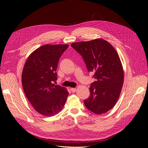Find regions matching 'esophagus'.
Listing matches in <instances>:
<instances>
[{
	"mask_svg": "<svg viewBox=\"0 0 148 148\" xmlns=\"http://www.w3.org/2000/svg\"><path fill=\"white\" fill-rule=\"evenodd\" d=\"M71 90L73 92H75L76 91H77V89L75 88H71Z\"/></svg>",
	"mask_w": 148,
	"mask_h": 148,
	"instance_id": "esophagus-1",
	"label": "esophagus"
}]
</instances>
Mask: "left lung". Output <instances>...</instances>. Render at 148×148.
Instances as JSON below:
<instances>
[{
    "label": "left lung",
    "mask_w": 148,
    "mask_h": 148,
    "mask_svg": "<svg viewBox=\"0 0 148 148\" xmlns=\"http://www.w3.org/2000/svg\"><path fill=\"white\" fill-rule=\"evenodd\" d=\"M71 46L82 57L88 71L94 73L90 97L84 101L86 107L96 114L108 112L118 101L123 84V68L116 51L101 38Z\"/></svg>",
    "instance_id": "left-lung-1"
}]
</instances>
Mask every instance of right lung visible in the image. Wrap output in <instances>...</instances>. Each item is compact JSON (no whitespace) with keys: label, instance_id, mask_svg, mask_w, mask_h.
<instances>
[{"label":"right lung","instance_id":"1","mask_svg":"<svg viewBox=\"0 0 148 148\" xmlns=\"http://www.w3.org/2000/svg\"><path fill=\"white\" fill-rule=\"evenodd\" d=\"M68 45H46L28 57L22 75L25 95L36 111L45 116L56 115L64 107L69 95L66 88L54 82L59 58Z\"/></svg>","mask_w":148,"mask_h":148}]
</instances>
